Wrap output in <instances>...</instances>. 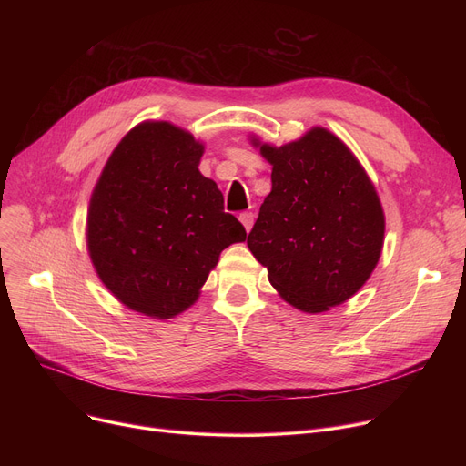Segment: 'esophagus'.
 I'll use <instances>...</instances> for the list:
<instances>
[{
  "instance_id": "1",
  "label": "esophagus",
  "mask_w": 466,
  "mask_h": 466,
  "mask_svg": "<svg viewBox=\"0 0 466 466\" xmlns=\"http://www.w3.org/2000/svg\"><path fill=\"white\" fill-rule=\"evenodd\" d=\"M239 220H241V225L246 227V230L249 232L255 223V215H253V211H243V213H239Z\"/></svg>"
}]
</instances>
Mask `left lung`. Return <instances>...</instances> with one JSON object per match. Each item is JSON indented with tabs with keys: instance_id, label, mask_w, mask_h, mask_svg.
Returning <instances> with one entry per match:
<instances>
[{
	"instance_id": "obj_1",
	"label": "left lung",
	"mask_w": 466,
	"mask_h": 466,
	"mask_svg": "<svg viewBox=\"0 0 466 466\" xmlns=\"http://www.w3.org/2000/svg\"><path fill=\"white\" fill-rule=\"evenodd\" d=\"M272 192L248 236L268 279L295 308L319 313L370 278L385 218L372 181L334 134L313 128L283 147L260 145Z\"/></svg>"
}]
</instances>
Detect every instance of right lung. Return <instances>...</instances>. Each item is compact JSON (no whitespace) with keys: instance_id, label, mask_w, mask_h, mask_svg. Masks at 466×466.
I'll list each match as a JSON object with an SVG mask.
<instances>
[{"instance_id":"add662e5","label":"right lung","mask_w":466,"mask_h":466,"mask_svg":"<svg viewBox=\"0 0 466 466\" xmlns=\"http://www.w3.org/2000/svg\"><path fill=\"white\" fill-rule=\"evenodd\" d=\"M202 153L169 122H141L92 192L86 236L97 276L122 304L157 319L194 304L220 251L248 238L198 171Z\"/></svg>"}]
</instances>
